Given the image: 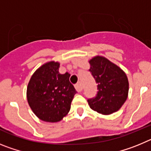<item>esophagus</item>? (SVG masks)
<instances>
[{
  "mask_svg": "<svg viewBox=\"0 0 151 151\" xmlns=\"http://www.w3.org/2000/svg\"><path fill=\"white\" fill-rule=\"evenodd\" d=\"M75 88H76V91L78 92L82 91V84H81V82H78L76 85H75Z\"/></svg>",
  "mask_w": 151,
  "mask_h": 151,
  "instance_id": "obj_1",
  "label": "esophagus"
}]
</instances>
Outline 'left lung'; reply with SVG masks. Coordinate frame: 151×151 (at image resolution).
Returning <instances> with one entry per match:
<instances>
[{
  "label": "left lung",
  "instance_id": "1",
  "mask_svg": "<svg viewBox=\"0 0 151 151\" xmlns=\"http://www.w3.org/2000/svg\"><path fill=\"white\" fill-rule=\"evenodd\" d=\"M89 71L97 83L95 97L88 99V105L97 113L109 115L118 111L128 97L129 81L122 69L109 60L96 56L89 60Z\"/></svg>",
  "mask_w": 151,
  "mask_h": 151
}]
</instances>
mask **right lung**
<instances>
[{
  "label": "right lung",
  "instance_id": "1",
  "mask_svg": "<svg viewBox=\"0 0 151 151\" xmlns=\"http://www.w3.org/2000/svg\"><path fill=\"white\" fill-rule=\"evenodd\" d=\"M60 63L50 61L32 76L27 87V101L40 119L48 122L62 120L70 110L76 93L69 82L70 74L59 73Z\"/></svg>",
  "mask_w": 151,
  "mask_h": 151
}]
</instances>
